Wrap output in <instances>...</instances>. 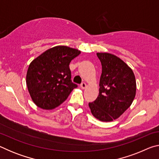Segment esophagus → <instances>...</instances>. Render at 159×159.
I'll return each mask as SVG.
<instances>
[{"label": "esophagus", "instance_id": "esophagus-1", "mask_svg": "<svg viewBox=\"0 0 159 159\" xmlns=\"http://www.w3.org/2000/svg\"><path fill=\"white\" fill-rule=\"evenodd\" d=\"M86 86H87V85H86L85 83H82L81 84H80V88H82V89H85V88H86Z\"/></svg>", "mask_w": 159, "mask_h": 159}]
</instances>
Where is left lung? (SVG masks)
I'll return each instance as SVG.
<instances>
[{"mask_svg": "<svg viewBox=\"0 0 159 159\" xmlns=\"http://www.w3.org/2000/svg\"><path fill=\"white\" fill-rule=\"evenodd\" d=\"M102 64L99 95L88 104L94 117L109 122L120 117L133 103L136 95V80L133 70L119 57L98 52Z\"/></svg>", "mask_w": 159, "mask_h": 159, "instance_id": "1", "label": "left lung"}]
</instances>
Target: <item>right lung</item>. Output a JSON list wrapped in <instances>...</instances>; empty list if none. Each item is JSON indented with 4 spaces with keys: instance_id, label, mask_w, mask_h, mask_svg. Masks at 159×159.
I'll use <instances>...</instances> for the list:
<instances>
[{
    "instance_id": "right-lung-1",
    "label": "right lung",
    "mask_w": 159,
    "mask_h": 159,
    "mask_svg": "<svg viewBox=\"0 0 159 159\" xmlns=\"http://www.w3.org/2000/svg\"><path fill=\"white\" fill-rule=\"evenodd\" d=\"M80 51L64 45L48 49L31 61L26 85L37 107L51 110L66 100L77 85L71 81L69 64Z\"/></svg>"
}]
</instances>
